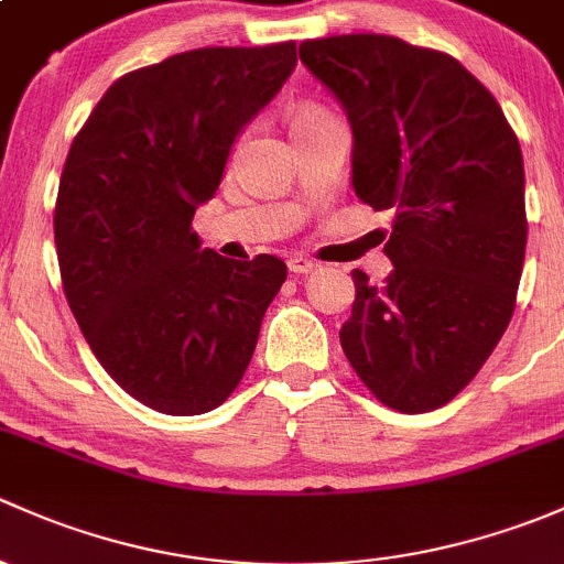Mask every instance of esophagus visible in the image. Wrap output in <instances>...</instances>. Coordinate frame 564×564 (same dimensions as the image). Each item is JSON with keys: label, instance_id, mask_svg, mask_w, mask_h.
Instances as JSON below:
<instances>
[{"label": "esophagus", "instance_id": "34e87169", "mask_svg": "<svg viewBox=\"0 0 564 564\" xmlns=\"http://www.w3.org/2000/svg\"><path fill=\"white\" fill-rule=\"evenodd\" d=\"M288 269H290V274H312V271L317 269V263H315V260L295 254V258L288 260Z\"/></svg>", "mask_w": 564, "mask_h": 564}]
</instances>
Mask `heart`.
<instances>
[{
	"instance_id": "b5f03b06",
	"label": "heart",
	"mask_w": 564,
	"mask_h": 564,
	"mask_svg": "<svg viewBox=\"0 0 564 564\" xmlns=\"http://www.w3.org/2000/svg\"><path fill=\"white\" fill-rule=\"evenodd\" d=\"M317 119H325L323 110L317 108H301L299 113H295V124H306V121H317Z\"/></svg>"
}]
</instances>
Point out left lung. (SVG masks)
<instances>
[{
  "label": "left lung",
  "mask_w": 564,
  "mask_h": 564,
  "mask_svg": "<svg viewBox=\"0 0 564 564\" xmlns=\"http://www.w3.org/2000/svg\"><path fill=\"white\" fill-rule=\"evenodd\" d=\"M299 54L350 121L356 195L393 212V271L380 288L352 271L341 350L382 404L437 410L513 317L527 249L519 138L448 54L388 34L306 40Z\"/></svg>",
  "instance_id": "8db88e82"
}]
</instances>
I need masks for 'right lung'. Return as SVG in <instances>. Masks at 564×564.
Here are the masks:
<instances>
[{"label": "right lung", "mask_w": 564, "mask_h": 564, "mask_svg": "<svg viewBox=\"0 0 564 564\" xmlns=\"http://www.w3.org/2000/svg\"><path fill=\"white\" fill-rule=\"evenodd\" d=\"M295 69V43L197 48L127 73L69 147L54 236L67 304L97 361L165 415L225 402L288 265L200 247L195 208Z\"/></svg>", "instance_id": "1"}]
</instances>
